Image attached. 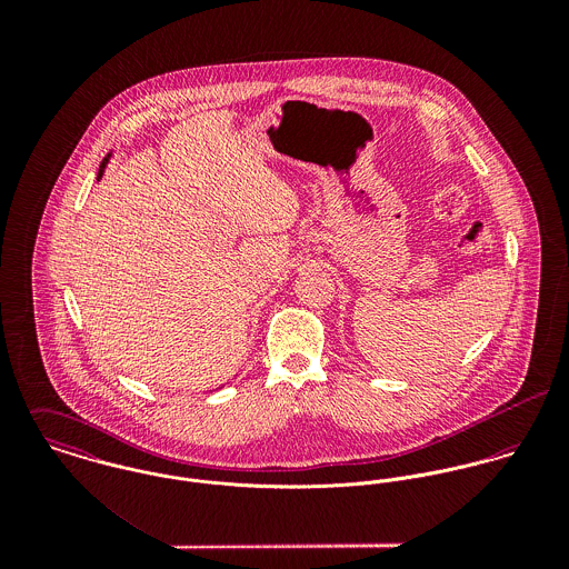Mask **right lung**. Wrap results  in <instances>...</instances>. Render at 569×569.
Returning <instances> with one entry per match:
<instances>
[{
    "label": "right lung",
    "mask_w": 569,
    "mask_h": 569,
    "mask_svg": "<svg viewBox=\"0 0 569 569\" xmlns=\"http://www.w3.org/2000/svg\"><path fill=\"white\" fill-rule=\"evenodd\" d=\"M107 162H109V156L102 160V163H100V168H98V177L96 179H100L102 177V172H104V166H107Z\"/></svg>",
    "instance_id": "right-lung-1"
}]
</instances>
